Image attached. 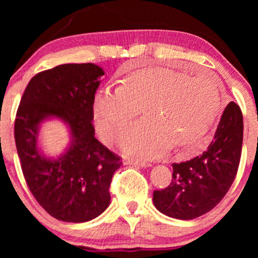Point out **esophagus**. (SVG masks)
<instances>
[{"mask_svg":"<svg viewBox=\"0 0 258 258\" xmlns=\"http://www.w3.org/2000/svg\"><path fill=\"white\" fill-rule=\"evenodd\" d=\"M124 163L132 164V165H139V167H141V168L150 167V163H148V162L142 161V160H134V158H132V160H126Z\"/></svg>","mask_w":258,"mask_h":258,"instance_id":"34e87169","label":"esophagus"}]
</instances>
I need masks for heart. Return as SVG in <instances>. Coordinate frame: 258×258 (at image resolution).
I'll list each match as a JSON object with an SVG mask.
<instances>
[{
    "instance_id": "heart-1",
    "label": "heart",
    "mask_w": 258,
    "mask_h": 258,
    "mask_svg": "<svg viewBox=\"0 0 258 258\" xmlns=\"http://www.w3.org/2000/svg\"><path fill=\"white\" fill-rule=\"evenodd\" d=\"M221 107V90L211 74L190 76L169 69H148L125 77L117 87L97 91L94 112L100 134L114 143L134 118L146 119L125 134L130 154L157 157L170 148L189 155L203 146Z\"/></svg>"
}]
</instances>
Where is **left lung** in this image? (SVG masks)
<instances>
[{
	"mask_svg": "<svg viewBox=\"0 0 258 258\" xmlns=\"http://www.w3.org/2000/svg\"><path fill=\"white\" fill-rule=\"evenodd\" d=\"M242 143L243 115L241 108L230 102L208 149L191 160L172 163L170 184L154 191L155 207L177 220H194L214 209L237 174Z\"/></svg>",
	"mask_w": 258,
	"mask_h": 258,
	"instance_id": "left-lung-1",
	"label": "left lung"
}]
</instances>
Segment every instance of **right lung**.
I'll return each mask as SVG.
<instances>
[{
	"instance_id": "obj_1",
	"label": "right lung",
	"mask_w": 258,
	"mask_h": 258,
	"mask_svg": "<svg viewBox=\"0 0 258 258\" xmlns=\"http://www.w3.org/2000/svg\"><path fill=\"white\" fill-rule=\"evenodd\" d=\"M103 69L94 63H69L35 75L16 112L15 143L27 185L56 220L82 223L110 204L109 186L121 157L95 137L94 100ZM70 126L72 143L58 159L38 150V128L47 118Z\"/></svg>"
}]
</instances>
